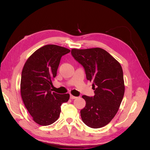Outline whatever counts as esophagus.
<instances>
[{
    "label": "esophagus",
    "instance_id": "obj_1",
    "mask_svg": "<svg viewBox=\"0 0 150 150\" xmlns=\"http://www.w3.org/2000/svg\"><path fill=\"white\" fill-rule=\"evenodd\" d=\"M77 98V97H76V96H72V95H70V99H76Z\"/></svg>",
    "mask_w": 150,
    "mask_h": 150
}]
</instances>
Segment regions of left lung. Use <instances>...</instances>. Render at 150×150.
Instances as JSON below:
<instances>
[{"label":"left lung","mask_w":150,"mask_h":150,"mask_svg":"<svg viewBox=\"0 0 150 150\" xmlns=\"http://www.w3.org/2000/svg\"><path fill=\"white\" fill-rule=\"evenodd\" d=\"M71 54L84 68L94 90V96H82L86 106L81 110V119L90 128H102L115 117L124 96L121 66L101 48L72 49Z\"/></svg>","instance_id":"obj_1"}]
</instances>
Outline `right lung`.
<instances>
[{
    "label": "right lung",
    "instance_id": "obj_1",
    "mask_svg": "<svg viewBox=\"0 0 150 150\" xmlns=\"http://www.w3.org/2000/svg\"><path fill=\"white\" fill-rule=\"evenodd\" d=\"M69 49L49 44L38 49L28 59L22 71L21 94L33 120L41 126L52 124L59 117L61 106L67 102L69 94L52 92V81L62 56Z\"/></svg>",
    "mask_w": 150,
    "mask_h": 150
}]
</instances>
